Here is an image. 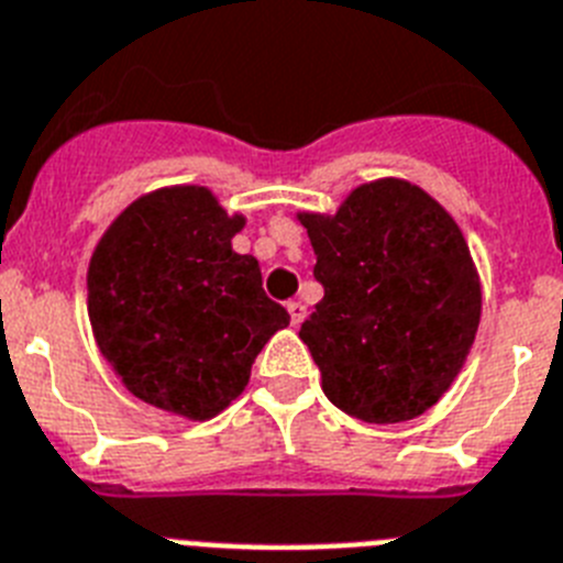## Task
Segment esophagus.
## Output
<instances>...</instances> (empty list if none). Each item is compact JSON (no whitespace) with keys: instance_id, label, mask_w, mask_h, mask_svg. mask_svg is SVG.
Masks as SVG:
<instances>
[{"instance_id":"obj_1","label":"esophagus","mask_w":563,"mask_h":563,"mask_svg":"<svg viewBox=\"0 0 563 563\" xmlns=\"http://www.w3.org/2000/svg\"><path fill=\"white\" fill-rule=\"evenodd\" d=\"M288 317H291V325H300L302 320H306V306H302L300 300H291L288 302Z\"/></svg>"}]
</instances>
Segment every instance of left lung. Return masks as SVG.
<instances>
[{
	"instance_id": "obj_1",
	"label": "left lung",
	"mask_w": 563,
	"mask_h": 563,
	"mask_svg": "<svg viewBox=\"0 0 563 563\" xmlns=\"http://www.w3.org/2000/svg\"><path fill=\"white\" fill-rule=\"evenodd\" d=\"M322 300L300 325L325 397L371 424L408 422L451 388L476 340L482 288L456 221L399 178L336 214H300Z\"/></svg>"
}]
</instances>
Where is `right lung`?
Here are the masks:
<instances>
[{
  "label": "right lung",
  "instance_id": "right-lung-1",
  "mask_svg": "<svg viewBox=\"0 0 563 563\" xmlns=\"http://www.w3.org/2000/svg\"><path fill=\"white\" fill-rule=\"evenodd\" d=\"M203 187L150 192L112 221L87 272V314L101 354L130 394L187 419L241 397L288 311L263 291L243 229Z\"/></svg>",
  "mask_w": 563,
  "mask_h": 563
}]
</instances>
